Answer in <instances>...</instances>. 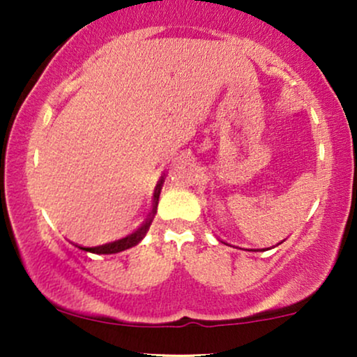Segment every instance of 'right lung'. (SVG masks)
<instances>
[{"instance_id":"right-lung-1","label":"right lung","mask_w":357,"mask_h":357,"mask_svg":"<svg viewBox=\"0 0 357 357\" xmlns=\"http://www.w3.org/2000/svg\"><path fill=\"white\" fill-rule=\"evenodd\" d=\"M162 183H165V176H162V178L158 181V184H155L154 196H153V210H151L144 223H142L136 231H132L130 235H127L126 238L110 241V243H105V245H99V247H87V248H82V250H85V252H90V253H99V255H110V253H119V252H124V250H127V248L136 247L139 241L146 236L151 223H153L155 213H158V203H159V195H161V190H162Z\"/></svg>"}]
</instances>
